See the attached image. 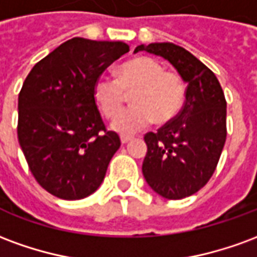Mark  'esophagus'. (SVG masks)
Listing matches in <instances>:
<instances>
[{
	"label": "esophagus",
	"mask_w": 257,
	"mask_h": 257,
	"mask_svg": "<svg viewBox=\"0 0 257 257\" xmlns=\"http://www.w3.org/2000/svg\"><path fill=\"white\" fill-rule=\"evenodd\" d=\"M131 140H132V138H129V136H121V143H122V145H126Z\"/></svg>",
	"instance_id": "obj_1"
}]
</instances>
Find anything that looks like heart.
<instances>
[{"label": "heart", "mask_w": 257, "mask_h": 257, "mask_svg": "<svg viewBox=\"0 0 257 257\" xmlns=\"http://www.w3.org/2000/svg\"><path fill=\"white\" fill-rule=\"evenodd\" d=\"M135 90L134 106L118 114L124 101V92ZM93 97L106 117L118 115L111 122L112 131L128 136L147 128L153 119L167 123L183 107L186 86L180 75L165 71L153 58H136L118 68V78L103 75L93 85Z\"/></svg>", "instance_id": "b5f03b06"}]
</instances>
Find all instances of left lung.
<instances>
[{
  "mask_svg": "<svg viewBox=\"0 0 257 257\" xmlns=\"http://www.w3.org/2000/svg\"><path fill=\"white\" fill-rule=\"evenodd\" d=\"M161 56L187 84L182 111L145 136L143 176L157 194L182 199L195 194L213 175L226 143L227 103L216 75L184 48L172 42L136 47Z\"/></svg>",
  "mask_w": 257,
  "mask_h": 257,
  "instance_id": "8db88e82",
  "label": "left lung"
}]
</instances>
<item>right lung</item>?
I'll use <instances>...</instances> for the list:
<instances>
[{"mask_svg": "<svg viewBox=\"0 0 257 257\" xmlns=\"http://www.w3.org/2000/svg\"><path fill=\"white\" fill-rule=\"evenodd\" d=\"M126 52L122 41L75 37L40 60L23 82L18 139L37 182L58 198L95 193L121 146L101 121L93 85Z\"/></svg>", "mask_w": 257, "mask_h": 257, "instance_id": "right-lung-1", "label": "right lung"}]
</instances>
